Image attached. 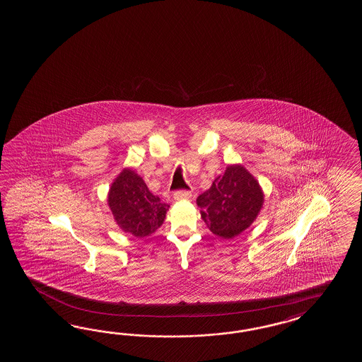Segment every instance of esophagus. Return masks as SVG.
Wrapping results in <instances>:
<instances>
[{
  "instance_id": "obj_1",
  "label": "esophagus",
  "mask_w": 362,
  "mask_h": 362,
  "mask_svg": "<svg viewBox=\"0 0 362 362\" xmlns=\"http://www.w3.org/2000/svg\"><path fill=\"white\" fill-rule=\"evenodd\" d=\"M192 197V192H186V190H180L173 194V198L176 200L189 199Z\"/></svg>"
}]
</instances>
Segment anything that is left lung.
<instances>
[{
	"instance_id": "obj_1",
	"label": "left lung",
	"mask_w": 362,
	"mask_h": 362,
	"mask_svg": "<svg viewBox=\"0 0 362 362\" xmlns=\"http://www.w3.org/2000/svg\"><path fill=\"white\" fill-rule=\"evenodd\" d=\"M197 204L208 229L221 238L231 239L257 218L264 204V192L242 164H231L200 194Z\"/></svg>"
}]
</instances>
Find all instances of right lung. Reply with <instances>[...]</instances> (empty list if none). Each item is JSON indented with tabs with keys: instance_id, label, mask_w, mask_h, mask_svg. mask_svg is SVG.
<instances>
[{
	"instance_id": "obj_1",
	"label": "right lung",
	"mask_w": 362,
	"mask_h": 362,
	"mask_svg": "<svg viewBox=\"0 0 362 362\" xmlns=\"http://www.w3.org/2000/svg\"><path fill=\"white\" fill-rule=\"evenodd\" d=\"M107 204L117 226L137 238L159 229L170 207L150 192L144 178L131 168H124L110 186Z\"/></svg>"
}]
</instances>
